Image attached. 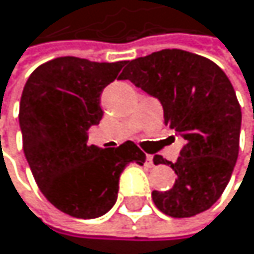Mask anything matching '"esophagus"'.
Wrapping results in <instances>:
<instances>
[{
	"mask_svg": "<svg viewBox=\"0 0 254 254\" xmlns=\"http://www.w3.org/2000/svg\"><path fill=\"white\" fill-rule=\"evenodd\" d=\"M146 166H149V168H152V166H154V157H152L151 154L146 156Z\"/></svg>",
	"mask_w": 254,
	"mask_h": 254,
	"instance_id": "34e87169",
	"label": "esophagus"
}]
</instances>
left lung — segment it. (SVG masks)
<instances>
[{"label": "left lung", "instance_id": "8db88e82", "mask_svg": "<svg viewBox=\"0 0 254 254\" xmlns=\"http://www.w3.org/2000/svg\"><path fill=\"white\" fill-rule=\"evenodd\" d=\"M156 97L165 125L185 138L168 191H152L156 206L171 217H191L222 196L239 154L241 106L225 72L211 60L180 49H163L128 63L120 75Z\"/></svg>", "mask_w": 254, "mask_h": 254}]
</instances>
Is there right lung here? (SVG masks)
Masks as SVG:
<instances>
[{
	"label": "right lung",
	"instance_id": "add662e5",
	"mask_svg": "<svg viewBox=\"0 0 254 254\" xmlns=\"http://www.w3.org/2000/svg\"><path fill=\"white\" fill-rule=\"evenodd\" d=\"M125 64L60 57L38 66L23 89L24 156L46 199L72 217L108 213L126 165L145 163V152L131 140L106 149L88 145V129L103 117L100 95Z\"/></svg>",
	"mask_w": 254,
	"mask_h": 254
}]
</instances>
